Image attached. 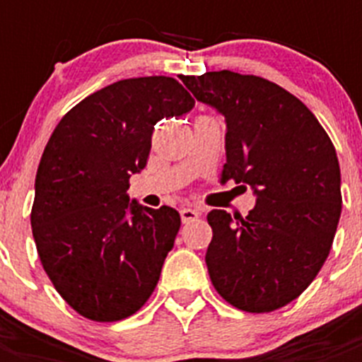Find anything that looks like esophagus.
<instances>
[{"mask_svg":"<svg viewBox=\"0 0 362 362\" xmlns=\"http://www.w3.org/2000/svg\"><path fill=\"white\" fill-rule=\"evenodd\" d=\"M201 216V212L195 209H182L180 210V218L182 223H189V221H195Z\"/></svg>","mask_w":362,"mask_h":362,"instance_id":"esophagus-1","label":"esophagus"}]
</instances>
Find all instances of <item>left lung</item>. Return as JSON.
I'll list each match as a JSON object with an SVG mask.
<instances>
[{"instance_id": "obj_1", "label": "left lung", "mask_w": 362, "mask_h": 362, "mask_svg": "<svg viewBox=\"0 0 362 362\" xmlns=\"http://www.w3.org/2000/svg\"><path fill=\"white\" fill-rule=\"evenodd\" d=\"M193 98L226 116L221 178L257 197L246 218L212 210L206 267L235 308L263 314L312 284L331 252L342 212L340 165L306 105L274 82L233 71L182 76Z\"/></svg>"}]
</instances>
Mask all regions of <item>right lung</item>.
Returning a JSON list of instances; mask_svg holds the SVG:
<instances>
[{"instance_id":"obj_1","label":"right lung","mask_w":362,"mask_h":362,"mask_svg":"<svg viewBox=\"0 0 362 362\" xmlns=\"http://www.w3.org/2000/svg\"><path fill=\"white\" fill-rule=\"evenodd\" d=\"M193 105L170 76L125 78L82 99L48 139L31 231L56 291L88 320H125L158 286L180 214L129 201V178L146 167L153 125Z\"/></svg>"}]
</instances>
